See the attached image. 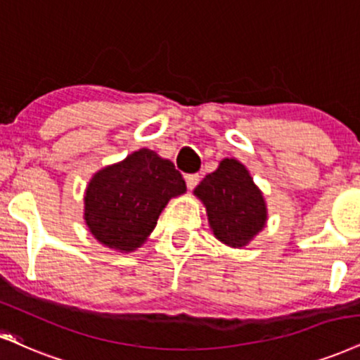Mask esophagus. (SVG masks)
I'll return each mask as SVG.
<instances>
[{"mask_svg":"<svg viewBox=\"0 0 360 360\" xmlns=\"http://www.w3.org/2000/svg\"><path fill=\"white\" fill-rule=\"evenodd\" d=\"M185 181H187L188 190H193L200 181V175L198 173H190V175H185Z\"/></svg>","mask_w":360,"mask_h":360,"instance_id":"esophagus-1","label":"esophagus"}]
</instances>
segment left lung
Here are the masks:
<instances>
[{"label":"left lung","instance_id":"obj_1","mask_svg":"<svg viewBox=\"0 0 360 360\" xmlns=\"http://www.w3.org/2000/svg\"><path fill=\"white\" fill-rule=\"evenodd\" d=\"M193 193L207 208L215 238L225 245L245 247L265 227L267 205L264 195L238 160H221L219 168L208 173Z\"/></svg>","mask_w":360,"mask_h":360}]
</instances>
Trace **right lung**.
<instances>
[{
	"mask_svg": "<svg viewBox=\"0 0 360 360\" xmlns=\"http://www.w3.org/2000/svg\"><path fill=\"white\" fill-rule=\"evenodd\" d=\"M187 192L170 160L140 148L91 176L85 192V221L100 243L118 252L143 245L168 200Z\"/></svg>",
	"mask_w": 360,
	"mask_h": 360,
	"instance_id": "add662e5",
	"label": "right lung"
}]
</instances>
